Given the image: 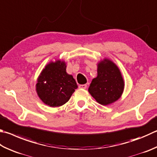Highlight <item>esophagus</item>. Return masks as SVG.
<instances>
[{
    "label": "esophagus",
    "mask_w": 157,
    "mask_h": 157,
    "mask_svg": "<svg viewBox=\"0 0 157 157\" xmlns=\"http://www.w3.org/2000/svg\"><path fill=\"white\" fill-rule=\"evenodd\" d=\"M87 87V85L86 84H80L79 85V88H82V89H86Z\"/></svg>",
    "instance_id": "34e87169"
}]
</instances>
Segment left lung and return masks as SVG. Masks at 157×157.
Segmentation results:
<instances>
[{
    "mask_svg": "<svg viewBox=\"0 0 157 157\" xmlns=\"http://www.w3.org/2000/svg\"><path fill=\"white\" fill-rule=\"evenodd\" d=\"M97 65L98 75L92 79L88 90L99 104L108 106L121 97L124 80L120 69L111 59L105 58Z\"/></svg>",
    "mask_w": 157,
    "mask_h": 157,
    "instance_id": "obj_1",
    "label": "left lung"
}]
</instances>
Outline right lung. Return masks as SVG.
<instances>
[{"instance_id": "1", "label": "right lung", "mask_w": 157, "mask_h": 157, "mask_svg": "<svg viewBox=\"0 0 157 157\" xmlns=\"http://www.w3.org/2000/svg\"><path fill=\"white\" fill-rule=\"evenodd\" d=\"M66 69V62L56 59L49 62L38 77L37 95L47 106L59 107L66 104L78 88L75 79Z\"/></svg>"}]
</instances>
